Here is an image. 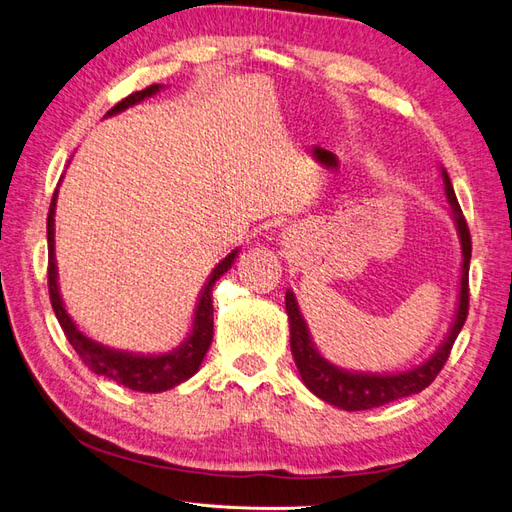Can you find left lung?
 <instances>
[{
	"label": "left lung",
	"mask_w": 512,
	"mask_h": 512,
	"mask_svg": "<svg viewBox=\"0 0 512 512\" xmlns=\"http://www.w3.org/2000/svg\"><path fill=\"white\" fill-rule=\"evenodd\" d=\"M439 170H441L443 194L450 205L448 216L452 218L456 227L458 246H461L463 259H461V277H458L456 309H454L450 331L445 333L443 342L426 361L413 365V368L404 372H357V370L339 368V365L326 359L318 350L316 342H313L311 331L303 318V311L298 307L294 292L292 290L285 292V311H287V320H290V348H292L298 374L303 378L305 387L313 393V396H318L320 400L337 406V409L368 411V409H374V406H383L393 400L413 396V393L426 389L441 372L443 363L448 361L454 339L458 337V333H461L463 324L467 320L471 238H469L467 222L461 212V205L456 201L448 170L443 166Z\"/></svg>",
	"instance_id": "8db88e82"
}]
</instances>
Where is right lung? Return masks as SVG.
<instances>
[{
  "instance_id": "add662e5",
  "label": "right lung",
  "mask_w": 512,
  "mask_h": 512,
  "mask_svg": "<svg viewBox=\"0 0 512 512\" xmlns=\"http://www.w3.org/2000/svg\"><path fill=\"white\" fill-rule=\"evenodd\" d=\"M162 84H153L149 88L140 90V93L129 95L121 103L106 114L114 116L121 114L131 106H138L144 99L160 93ZM71 162V160H69ZM62 183V179H60ZM60 183L54 192V199L49 205V216H47V246H49V298L51 307H54L56 318L62 326L64 335H67L69 344L73 350L80 355V359L88 365V370H93L99 376H106L110 381L125 385L131 391H142V393H160L166 389H173L181 383H186L199 372L203 357L207 355L209 344H212L214 337V305H212V287L222 277V274L229 272L235 257L240 253V246L231 251L227 257H222L216 268L209 272L205 285L201 287L199 298H196L194 313H192V324L188 335L183 337V342L168 350V352H157V355H144V352H129L103 346L101 342H95L93 337L80 331V326L73 322L69 316L67 307H64V300L60 294V283H58V264H56V203H58V190Z\"/></svg>"
}]
</instances>
